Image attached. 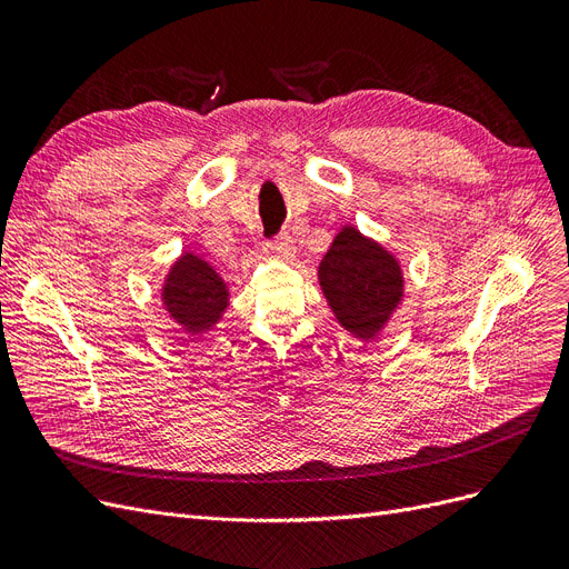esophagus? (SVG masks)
<instances>
[{"mask_svg":"<svg viewBox=\"0 0 569 569\" xmlns=\"http://www.w3.org/2000/svg\"><path fill=\"white\" fill-rule=\"evenodd\" d=\"M291 249H295V247H291L289 237H278V239H274V242L268 244V251L274 253V256H280V258H289Z\"/></svg>","mask_w":569,"mask_h":569,"instance_id":"obj_1","label":"esophagus"}]
</instances>
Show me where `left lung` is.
Here are the masks:
<instances>
[{
	"instance_id": "1",
	"label": "left lung",
	"mask_w": 569,
	"mask_h": 569,
	"mask_svg": "<svg viewBox=\"0 0 569 569\" xmlns=\"http://www.w3.org/2000/svg\"><path fill=\"white\" fill-rule=\"evenodd\" d=\"M322 295L343 330L375 339L403 299V272L375 239L347 226L335 237L318 268Z\"/></svg>"
}]
</instances>
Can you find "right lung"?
Segmentation results:
<instances>
[{"label":"right lung","instance_id":"obj_1","mask_svg":"<svg viewBox=\"0 0 569 569\" xmlns=\"http://www.w3.org/2000/svg\"><path fill=\"white\" fill-rule=\"evenodd\" d=\"M161 299L168 316L184 332L203 335L226 313L230 291L226 280L194 253H182L166 274Z\"/></svg>","mask_w":569,"mask_h":569}]
</instances>
